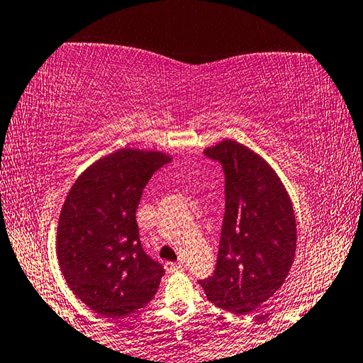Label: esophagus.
<instances>
[{"label": "esophagus", "mask_w": 363, "mask_h": 363, "mask_svg": "<svg viewBox=\"0 0 363 363\" xmlns=\"http://www.w3.org/2000/svg\"><path fill=\"white\" fill-rule=\"evenodd\" d=\"M182 267H184L182 262H177V263H166V272H167V273L177 272V269H182Z\"/></svg>", "instance_id": "34e87169"}]
</instances>
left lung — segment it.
Wrapping results in <instances>:
<instances>
[{
  "mask_svg": "<svg viewBox=\"0 0 363 363\" xmlns=\"http://www.w3.org/2000/svg\"><path fill=\"white\" fill-rule=\"evenodd\" d=\"M225 176V213L207 299L235 314L257 311L281 288L296 253L291 199L273 167L233 140L207 147Z\"/></svg>",
  "mask_w": 363,
  "mask_h": 363,
  "instance_id": "8db88e82",
  "label": "left lung"
}]
</instances>
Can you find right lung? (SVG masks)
Instances as JSON below:
<instances>
[{"instance_id": "right-lung-1", "label": "right lung", "mask_w": 363, "mask_h": 363, "mask_svg": "<svg viewBox=\"0 0 363 363\" xmlns=\"http://www.w3.org/2000/svg\"><path fill=\"white\" fill-rule=\"evenodd\" d=\"M171 157L118 150L82 172L65 199L57 227V259L74 294L104 318L145 308L164 268L140 242L136 208L143 189Z\"/></svg>"}]
</instances>
